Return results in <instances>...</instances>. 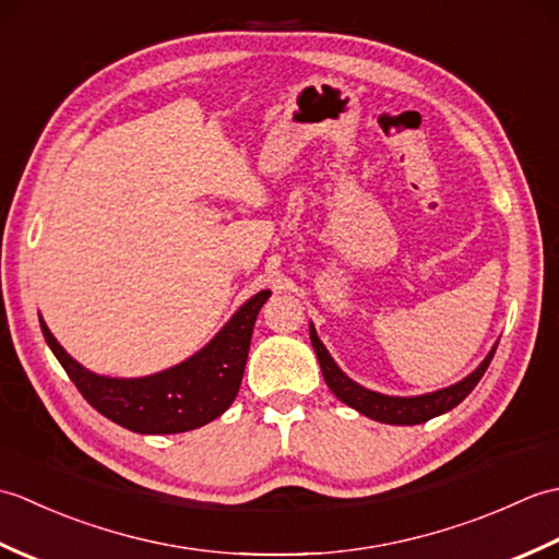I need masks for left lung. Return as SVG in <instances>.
<instances>
[{
    "instance_id": "1",
    "label": "left lung",
    "mask_w": 559,
    "mask_h": 559,
    "mask_svg": "<svg viewBox=\"0 0 559 559\" xmlns=\"http://www.w3.org/2000/svg\"><path fill=\"white\" fill-rule=\"evenodd\" d=\"M310 338L312 346L317 353V360L322 365V374L326 379L329 389L346 403V406L360 411L362 415L379 423H389V425H418V423H427L430 418H437L451 408H456L459 403L466 399L476 384L480 382V377L488 370V365L495 355V348L490 350L488 358L480 362V367L476 372H471L463 382L435 391V394H425V396H411V399H399V396H382L374 394L370 389H362L360 384H355L353 379H348L338 370V365L331 358L329 350L324 348V343L317 338V331L310 324Z\"/></svg>"
}]
</instances>
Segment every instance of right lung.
Masks as SVG:
<instances>
[{
    "instance_id": "1",
    "label": "right lung",
    "mask_w": 559,
    "mask_h": 559,
    "mask_svg": "<svg viewBox=\"0 0 559 559\" xmlns=\"http://www.w3.org/2000/svg\"><path fill=\"white\" fill-rule=\"evenodd\" d=\"M269 295V290H261L247 300L194 358L141 379H110L88 372L59 346L43 319L40 329L81 396L105 418L141 435H175L206 425L230 408L242 384L257 314Z\"/></svg>"
}]
</instances>
